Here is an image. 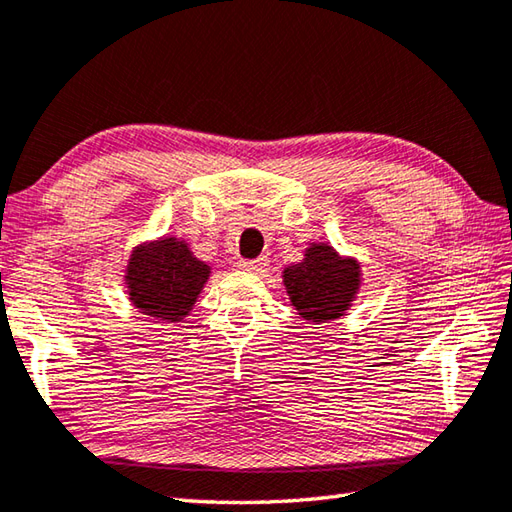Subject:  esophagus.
<instances>
[{"label": "esophagus", "mask_w": 512, "mask_h": 512, "mask_svg": "<svg viewBox=\"0 0 512 512\" xmlns=\"http://www.w3.org/2000/svg\"><path fill=\"white\" fill-rule=\"evenodd\" d=\"M239 266L248 270V273L264 275V273H268L270 262H268V257H257V259H242V264H239Z\"/></svg>", "instance_id": "obj_1"}]
</instances>
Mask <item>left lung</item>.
<instances>
[{
	"instance_id": "8db88e82",
	"label": "left lung",
	"mask_w": 512,
	"mask_h": 512,
	"mask_svg": "<svg viewBox=\"0 0 512 512\" xmlns=\"http://www.w3.org/2000/svg\"><path fill=\"white\" fill-rule=\"evenodd\" d=\"M290 306L306 322H333L353 306L362 286V268L355 257H344L330 244L313 242L299 264L284 268Z\"/></svg>"
}]
</instances>
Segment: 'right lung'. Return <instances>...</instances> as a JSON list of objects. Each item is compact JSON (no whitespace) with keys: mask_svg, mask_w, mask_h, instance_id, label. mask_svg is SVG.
<instances>
[{"mask_svg":"<svg viewBox=\"0 0 512 512\" xmlns=\"http://www.w3.org/2000/svg\"><path fill=\"white\" fill-rule=\"evenodd\" d=\"M210 277V266L177 237H159L133 248L124 284L130 304L159 322H182Z\"/></svg>","mask_w":512,"mask_h":512,"instance_id":"right-lung-1","label":"right lung"}]
</instances>
